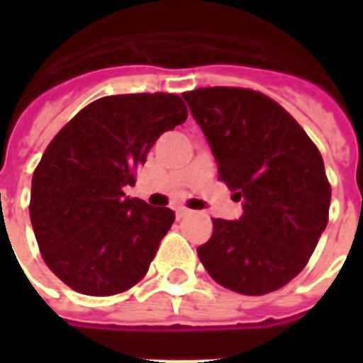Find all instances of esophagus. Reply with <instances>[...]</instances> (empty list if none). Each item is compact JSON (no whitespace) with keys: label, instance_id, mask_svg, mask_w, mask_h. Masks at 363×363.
<instances>
[{"label":"esophagus","instance_id":"obj_1","mask_svg":"<svg viewBox=\"0 0 363 363\" xmlns=\"http://www.w3.org/2000/svg\"><path fill=\"white\" fill-rule=\"evenodd\" d=\"M174 213H177V218H179V220H182V218H189L190 213H192V210H189V208H177Z\"/></svg>","mask_w":363,"mask_h":363}]
</instances>
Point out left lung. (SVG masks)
<instances>
[{
  "instance_id": "1",
  "label": "left lung",
  "mask_w": 363,
  "mask_h": 363,
  "mask_svg": "<svg viewBox=\"0 0 363 363\" xmlns=\"http://www.w3.org/2000/svg\"><path fill=\"white\" fill-rule=\"evenodd\" d=\"M218 161L220 179L243 200L237 221L212 220L198 257L220 286L264 296L294 280L325 231L330 184L319 150L270 96L237 87L184 93Z\"/></svg>"
}]
</instances>
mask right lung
<instances>
[{
    "label": "right lung",
    "instance_id": "obj_1",
    "mask_svg": "<svg viewBox=\"0 0 363 363\" xmlns=\"http://www.w3.org/2000/svg\"><path fill=\"white\" fill-rule=\"evenodd\" d=\"M186 116L171 93L103 96L46 147L33 174L30 223L44 262L69 288L114 296L145 276L174 212L124 189L159 135Z\"/></svg>",
    "mask_w": 363,
    "mask_h": 363
}]
</instances>
